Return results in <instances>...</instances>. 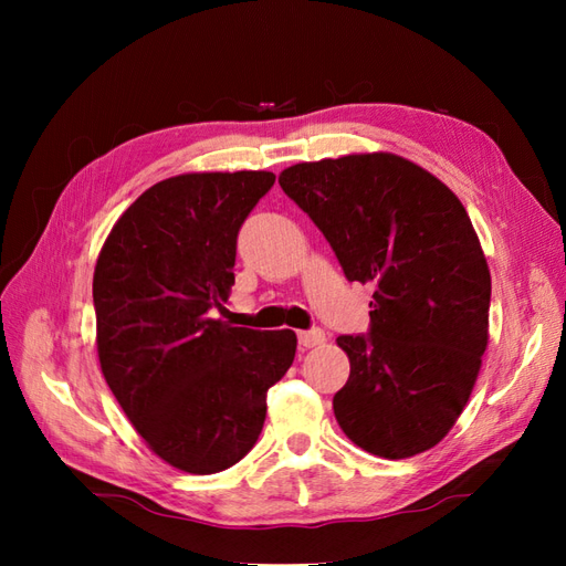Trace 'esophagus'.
I'll use <instances>...</instances> for the list:
<instances>
[{
  "mask_svg": "<svg viewBox=\"0 0 566 566\" xmlns=\"http://www.w3.org/2000/svg\"><path fill=\"white\" fill-rule=\"evenodd\" d=\"M297 339H300V347H302V349H312V347L323 345V342H325V333H323L321 328L302 331V333L297 335Z\"/></svg>",
  "mask_w": 566,
  "mask_h": 566,
  "instance_id": "34e87169",
  "label": "esophagus"
}]
</instances>
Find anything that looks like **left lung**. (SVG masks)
Wrapping results in <instances>:
<instances>
[{
    "label": "left lung",
    "mask_w": 566,
    "mask_h": 566,
    "mask_svg": "<svg viewBox=\"0 0 566 566\" xmlns=\"http://www.w3.org/2000/svg\"><path fill=\"white\" fill-rule=\"evenodd\" d=\"M290 200L331 243L347 281L373 283L368 335H339L349 380L335 418L356 447L410 458L465 408L489 342L491 273L447 184L394 153L300 163Z\"/></svg>",
    "instance_id": "1"
}]
</instances>
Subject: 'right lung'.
Masks as SVG:
<instances>
[{
	"label": "right lung",
	"instance_id": "obj_1",
	"mask_svg": "<svg viewBox=\"0 0 566 566\" xmlns=\"http://www.w3.org/2000/svg\"><path fill=\"white\" fill-rule=\"evenodd\" d=\"M271 172H200L136 198L94 269L104 378L150 451L191 474L235 465L260 439L266 391L293 366V331L214 318L233 285L243 221Z\"/></svg>",
	"mask_w": 566,
	"mask_h": 566
}]
</instances>
